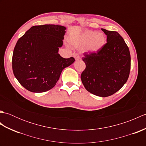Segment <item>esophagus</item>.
Here are the masks:
<instances>
[{"label": "esophagus", "mask_w": 146, "mask_h": 146, "mask_svg": "<svg viewBox=\"0 0 146 146\" xmlns=\"http://www.w3.org/2000/svg\"><path fill=\"white\" fill-rule=\"evenodd\" d=\"M74 58H75L76 60H80V55L78 54H75V55H74Z\"/></svg>", "instance_id": "esophagus-1"}]
</instances>
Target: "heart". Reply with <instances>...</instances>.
I'll list each match as a JSON object with an SVG mask.
<instances>
[{
	"label": "heart",
	"mask_w": 146,
	"mask_h": 146,
	"mask_svg": "<svg viewBox=\"0 0 146 146\" xmlns=\"http://www.w3.org/2000/svg\"><path fill=\"white\" fill-rule=\"evenodd\" d=\"M106 43V38L102 33L86 31L80 38V45L90 52H97L103 48Z\"/></svg>",
	"instance_id": "1"
}]
</instances>
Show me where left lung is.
Returning a JSON list of instances; mask_svg holds the SVG:
<instances>
[{"label":"left lung","mask_w":146,"mask_h":146,"mask_svg":"<svg viewBox=\"0 0 146 146\" xmlns=\"http://www.w3.org/2000/svg\"><path fill=\"white\" fill-rule=\"evenodd\" d=\"M107 35V43L96 53H85V70L82 82L90 93L106 97L124 85L131 70V54L127 45L119 33L101 29Z\"/></svg>","instance_id":"obj_1"}]
</instances>
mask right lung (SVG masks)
Returning <instances> with one entry per match:
<instances>
[{
  "label": "right lung",
  "mask_w": 146,
  "mask_h": 146,
  "mask_svg": "<svg viewBox=\"0 0 146 146\" xmlns=\"http://www.w3.org/2000/svg\"><path fill=\"white\" fill-rule=\"evenodd\" d=\"M66 28L54 24L34 26L19 39L12 55V70L18 82L31 92L48 91L64 68L75 61L58 53Z\"/></svg>",
  "instance_id": "obj_1"
}]
</instances>
